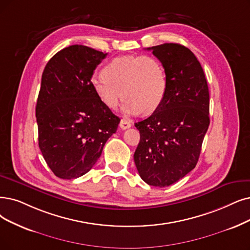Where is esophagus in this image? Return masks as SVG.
<instances>
[{"label":"esophagus","instance_id":"obj_1","mask_svg":"<svg viewBox=\"0 0 250 250\" xmlns=\"http://www.w3.org/2000/svg\"><path fill=\"white\" fill-rule=\"evenodd\" d=\"M131 127V123L128 121V120L126 119H122L121 122H120V128L123 129V130H125V129H128Z\"/></svg>","mask_w":250,"mask_h":250}]
</instances>
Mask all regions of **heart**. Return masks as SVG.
Here are the masks:
<instances>
[{
	"label": "heart",
	"mask_w": 250,
	"mask_h": 250,
	"mask_svg": "<svg viewBox=\"0 0 250 250\" xmlns=\"http://www.w3.org/2000/svg\"><path fill=\"white\" fill-rule=\"evenodd\" d=\"M93 90L102 104L115 109L122 95L127 115L152 114L162 104L167 93L165 67L154 56H121L106 63L104 73L91 77Z\"/></svg>",
	"instance_id": "1"
}]
</instances>
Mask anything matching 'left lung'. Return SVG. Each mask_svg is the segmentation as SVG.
I'll list each match as a JSON object with an SVG mask.
<instances>
[{"instance_id":"1","label":"left lung","mask_w":250,"mask_h":250,"mask_svg":"<svg viewBox=\"0 0 250 250\" xmlns=\"http://www.w3.org/2000/svg\"><path fill=\"white\" fill-rule=\"evenodd\" d=\"M165 67L167 93L148 118L135 123L141 141L134 153L139 176L149 186L175 184L195 168L209 120L203 68L188 48L174 43L147 48Z\"/></svg>"}]
</instances>
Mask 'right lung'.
<instances>
[{
	"instance_id": "1",
	"label": "right lung",
	"mask_w": 250,
	"mask_h": 250,
	"mask_svg": "<svg viewBox=\"0 0 250 250\" xmlns=\"http://www.w3.org/2000/svg\"><path fill=\"white\" fill-rule=\"evenodd\" d=\"M106 53L83 45L57 52L42 75L36 118L39 147L59 178L87 173L116 131L120 118L96 96L91 77Z\"/></svg>"
}]
</instances>
